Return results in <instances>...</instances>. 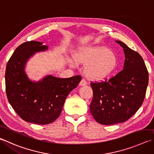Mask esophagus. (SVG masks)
Wrapping results in <instances>:
<instances>
[{
	"mask_svg": "<svg viewBox=\"0 0 154 154\" xmlns=\"http://www.w3.org/2000/svg\"><path fill=\"white\" fill-rule=\"evenodd\" d=\"M86 84H87V82H86L85 79H82V80H81V82H80V83H79V85L83 86V85H85Z\"/></svg>",
	"mask_w": 154,
	"mask_h": 154,
	"instance_id": "34e87169",
	"label": "esophagus"
}]
</instances>
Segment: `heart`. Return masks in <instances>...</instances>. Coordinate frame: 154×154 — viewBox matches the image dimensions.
<instances>
[{
	"label": "heart",
	"instance_id": "obj_1",
	"mask_svg": "<svg viewBox=\"0 0 154 154\" xmlns=\"http://www.w3.org/2000/svg\"><path fill=\"white\" fill-rule=\"evenodd\" d=\"M73 58L78 64H88L85 72L92 79H102L108 76L117 65L116 56L104 46L80 48L75 52Z\"/></svg>",
	"mask_w": 154,
	"mask_h": 154
}]
</instances>
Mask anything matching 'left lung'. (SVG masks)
<instances>
[{"mask_svg": "<svg viewBox=\"0 0 154 154\" xmlns=\"http://www.w3.org/2000/svg\"><path fill=\"white\" fill-rule=\"evenodd\" d=\"M123 69L109 80L91 83L93 99L89 106L91 115L100 124L111 125L127 121L141 106L148 85V71L143 58L121 41Z\"/></svg>", "mask_w": 154, "mask_h": 154, "instance_id": "left-lung-1", "label": "left lung"}]
</instances>
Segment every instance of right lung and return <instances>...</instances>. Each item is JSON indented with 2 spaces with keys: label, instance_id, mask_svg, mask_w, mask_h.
I'll use <instances>...</instances> for the list:
<instances>
[{
  "label": "right lung",
  "instance_id": "add662e5",
  "mask_svg": "<svg viewBox=\"0 0 154 154\" xmlns=\"http://www.w3.org/2000/svg\"><path fill=\"white\" fill-rule=\"evenodd\" d=\"M48 49L40 42L21 44L8 61L5 72L10 104L22 119L37 125L51 123L60 116L66 97L82 79L79 75L60 79L49 75L38 82L30 80L25 71L27 62L36 52Z\"/></svg>",
  "mask_w": 154,
  "mask_h": 154
}]
</instances>
